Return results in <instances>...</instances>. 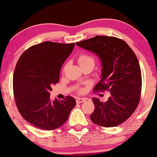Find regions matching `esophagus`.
I'll return each instance as SVG.
<instances>
[{"label": "esophagus", "instance_id": "esophagus-1", "mask_svg": "<svg viewBox=\"0 0 157 157\" xmlns=\"http://www.w3.org/2000/svg\"><path fill=\"white\" fill-rule=\"evenodd\" d=\"M85 101H86L85 98H77V99H76V103H77V104H81V103H83V102H84Z\"/></svg>", "mask_w": 157, "mask_h": 157}]
</instances>
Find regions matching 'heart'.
I'll return each instance as SVG.
<instances>
[{"mask_svg":"<svg viewBox=\"0 0 157 157\" xmlns=\"http://www.w3.org/2000/svg\"><path fill=\"white\" fill-rule=\"evenodd\" d=\"M77 62H78V63L81 66V68H84L86 67H91L93 68L94 65H95V59H94L93 56L90 55L89 53H81L77 56ZM67 66V64L64 66L63 69V72L66 70ZM78 92L80 94H82L84 92V89H82V88H78Z\"/></svg>","mask_w":157,"mask_h":157,"instance_id":"heart-1","label":"heart"}]
</instances>
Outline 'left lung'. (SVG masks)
I'll return each instance as SVG.
<instances>
[{"label": "left lung", "mask_w": 157, "mask_h": 157, "mask_svg": "<svg viewBox=\"0 0 157 157\" xmlns=\"http://www.w3.org/2000/svg\"><path fill=\"white\" fill-rule=\"evenodd\" d=\"M76 44L101 61V79L94 91L111 94L106 102L92 98L95 109L90 119L104 127L124 123L136 110L141 97L142 80L136 54L124 40L113 36H96Z\"/></svg>", "instance_id": "1"}]
</instances>
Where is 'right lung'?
<instances>
[{
	"instance_id": "right-lung-1",
	"label": "right lung",
	"mask_w": 157,
	"mask_h": 157,
	"mask_svg": "<svg viewBox=\"0 0 157 157\" xmlns=\"http://www.w3.org/2000/svg\"><path fill=\"white\" fill-rule=\"evenodd\" d=\"M75 44L45 41L22 53L13 74V87L17 109L25 121L40 129L51 131L67 121L76 106L74 98L51 101V86L59 81L62 64Z\"/></svg>"
}]
</instances>
